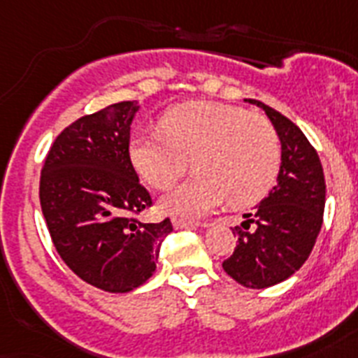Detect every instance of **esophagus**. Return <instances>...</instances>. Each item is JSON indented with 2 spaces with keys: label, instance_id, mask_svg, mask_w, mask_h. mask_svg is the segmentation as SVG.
Returning a JSON list of instances; mask_svg holds the SVG:
<instances>
[{
  "label": "esophagus",
  "instance_id": "34e87169",
  "mask_svg": "<svg viewBox=\"0 0 358 358\" xmlns=\"http://www.w3.org/2000/svg\"><path fill=\"white\" fill-rule=\"evenodd\" d=\"M173 226L176 229H182V228H194V226H206V222H196V220H187V219H173Z\"/></svg>",
  "mask_w": 358,
  "mask_h": 358
}]
</instances>
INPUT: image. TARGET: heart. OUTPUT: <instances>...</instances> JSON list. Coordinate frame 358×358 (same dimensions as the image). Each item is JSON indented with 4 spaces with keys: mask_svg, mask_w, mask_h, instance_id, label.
<instances>
[{
    "mask_svg": "<svg viewBox=\"0 0 358 358\" xmlns=\"http://www.w3.org/2000/svg\"><path fill=\"white\" fill-rule=\"evenodd\" d=\"M130 158L141 178L167 189L187 171L193 178L162 199L164 209L202 215L228 200L250 206L274 185L281 164L280 136L268 119L231 104H178L162 117V132H139Z\"/></svg>",
    "mask_w": 358,
    "mask_h": 358,
    "instance_id": "obj_1",
    "label": "heart"
}]
</instances>
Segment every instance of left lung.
I'll return each instance as SVG.
<instances>
[{"label": "left lung", "instance_id": "left-lung-1", "mask_svg": "<svg viewBox=\"0 0 358 358\" xmlns=\"http://www.w3.org/2000/svg\"><path fill=\"white\" fill-rule=\"evenodd\" d=\"M281 141L278 182L254 213H246L234 254L222 263L226 274L250 289H266L289 280L313 252L325 208V180L320 158L290 119L255 99Z\"/></svg>", "mask_w": 358, "mask_h": 358}]
</instances>
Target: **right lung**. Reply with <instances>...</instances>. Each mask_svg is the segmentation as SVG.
I'll return each mask as SVG.
<instances>
[{
  "label": "right lung",
  "instance_id": "1",
  "mask_svg": "<svg viewBox=\"0 0 358 358\" xmlns=\"http://www.w3.org/2000/svg\"><path fill=\"white\" fill-rule=\"evenodd\" d=\"M136 101L110 104L64 129L40 176V206L58 255L86 283L130 292L149 281L169 219L141 222L152 206L130 162Z\"/></svg>",
  "mask_w": 358,
  "mask_h": 358
}]
</instances>
